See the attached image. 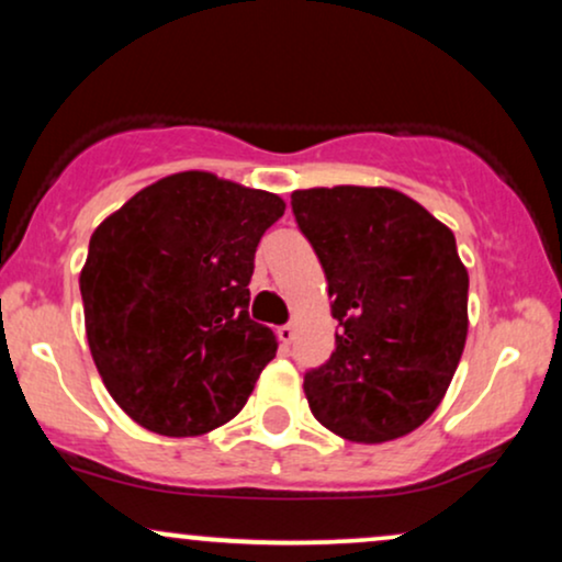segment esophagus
Returning a JSON list of instances; mask_svg holds the SVG:
<instances>
[{"label": "esophagus", "mask_w": 562, "mask_h": 562, "mask_svg": "<svg viewBox=\"0 0 562 562\" xmlns=\"http://www.w3.org/2000/svg\"><path fill=\"white\" fill-rule=\"evenodd\" d=\"M277 338H280L282 344H293V338H295V325H282V327H277Z\"/></svg>", "instance_id": "1"}]
</instances>
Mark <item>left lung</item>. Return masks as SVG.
I'll return each instance as SVG.
<instances>
[{"mask_svg":"<svg viewBox=\"0 0 562 562\" xmlns=\"http://www.w3.org/2000/svg\"><path fill=\"white\" fill-rule=\"evenodd\" d=\"M290 205L340 325L330 359L303 378L312 415L357 443L412 434L447 396L468 338L454 235L391 187H312Z\"/></svg>","mask_w":562,"mask_h":562,"instance_id":"obj_1","label":"left lung"}]
</instances>
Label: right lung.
<instances>
[{
    "label": "right lung",
    "mask_w": 562,
    "mask_h": 562,
    "mask_svg": "<svg viewBox=\"0 0 562 562\" xmlns=\"http://www.w3.org/2000/svg\"><path fill=\"white\" fill-rule=\"evenodd\" d=\"M285 200L209 171L147 184L92 232L79 285L89 351L142 428L203 436L248 402L277 338L248 317L261 235Z\"/></svg>",
    "instance_id": "1"
}]
</instances>
